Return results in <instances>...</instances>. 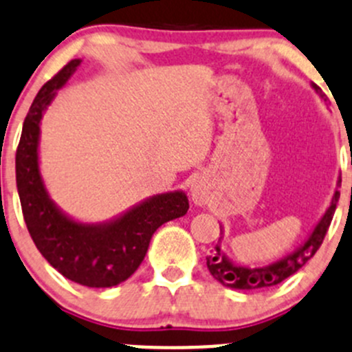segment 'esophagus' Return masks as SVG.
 <instances>
[{
  "mask_svg": "<svg viewBox=\"0 0 352 352\" xmlns=\"http://www.w3.org/2000/svg\"><path fill=\"white\" fill-rule=\"evenodd\" d=\"M190 199H192L194 204L197 206H204V204L210 201V190H208V182L203 179V177H196L192 179L189 186Z\"/></svg>",
  "mask_w": 352,
  "mask_h": 352,
  "instance_id": "1",
  "label": "esophagus"
}]
</instances>
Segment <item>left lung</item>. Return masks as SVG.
Returning a JSON list of instances; mask_svg holds the SVG:
<instances>
[{"mask_svg":"<svg viewBox=\"0 0 352 352\" xmlns=\"http://www.w3.org/2000/svg\"><path fill=\"white\" fill-rule=\"evenodd\" d=\"M313 89H315V93L318 94L322 100L325 98V94L322 93V89H320L316 84H313ZM339 187L340 177L337 179V187L336 190H333V196L329 208H327L323 217L318 220V223L315 225V228H313L311 234L308 235V239H306L296 251L284 256V258H280L278 261L252 268L248 267V265H239V263L232 261V259L221 251V237L218 239V244L217 248H214V251L206 258V267L208 270H210L211 277H213L214 280L220 282L221 285H225V287L239 289V291H251V289L274 287V285L280 284L285 278L294 275L299 268L305 267L306 263L315 256V252L318 251V248L322 245L327 230H329L330 227V221H332L333 218V213H336L337 201H339L340 197ZM220 230V235H223V227H221V225Z\"/></svg>","mask_w":352,"mask_h":352,"instance_id":"obj_1","label":"left lung"}]
</instances>
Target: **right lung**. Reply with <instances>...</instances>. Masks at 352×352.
Returning a JSON list of instances; mask_svg holds the SVG:
<instances>
[{"label":"right lung","mask_w":352,"mask_h":352,"mask_svg":"<svg viewBox=\"0 0 352 352\" xmlns=\"http://www.w3.org/2000/svg\"><path fill=\"white\" fill-rule=\"evenodd\" d=\"M80 63L72 60L37 93L16 149V189L30 237L51 267L85 287H113L138 270L153 234L187 213L189 199L184 190L156 194L100 223L75 220L51 199L39 168L41 120Z\"/></svg>","instance_id":"right-lung-1"}]
</instances>
